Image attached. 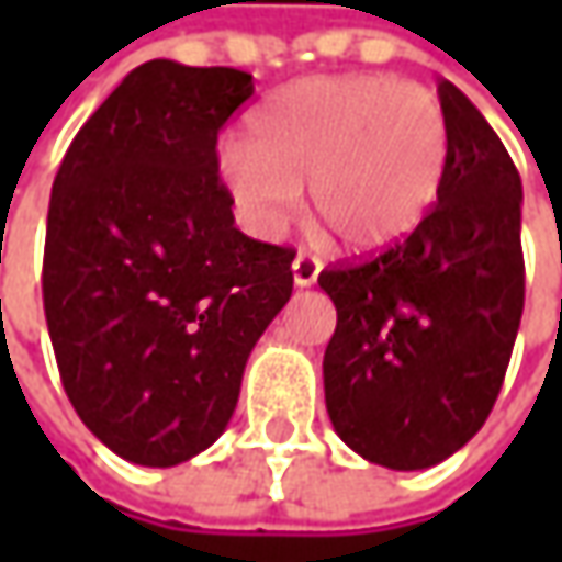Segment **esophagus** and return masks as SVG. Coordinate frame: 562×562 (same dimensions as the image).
<instances>
[{
	"mask_svg": "<svg viewBox=\"0 0 562 562\" xmlns=\"http://www.w3.org/2000/svg\"><path fill=\"white\" fill-rule=\"evenodd\" d=\"M293 284L296 288H310V284H315V278H318V262H315L313 256H306V252H300L296 259H293Z\"/></svg>",
	"mask_w": 562,
	"mask_h": 562,
	"instance_id": "1",
	"label": "esophagus"
}]
</instances>
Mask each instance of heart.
Returning a JSON list of instances; mask_svg holds the SVG:
<instances>
[{
	"instance_id": "heart-1",
	"label": "heart",
	"mask_w": 562,
	"mask_h": 562,
	"mask_svg": "<svg viewBox=\"0 0 562 562\" xmlns=\"http://www.w3.org/2000/svg\"><path fill=\"white\" fill-rule=\"evenodd\" d=\"M450 131L428 87L387 75L306 77L249 119V143L218 146V178L249 231L274 237L300 187L315 225L350 252L406 240L441 196Z\"/></svg>"
}]
</instances>
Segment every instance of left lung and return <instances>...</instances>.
<instances>
[{
	"instance_id": "obj_1",
	"label": "left lung",
	"mask_w": 562,
	"mask_h": 562,
	"mask_svg": "<svg viewBox=\"0 0 562 562\" xmlns=\"http://www.w3.org/2000/svg\"><path fill=\"white\" fill-rule=\"evenodd\" d=\"M450 156L441 196L406 240L328 266L335 300L325 406L369 463L428 469L494 409L526 303L522 181L485 115L443 80Z\"/></svg>"
}]
</instances>
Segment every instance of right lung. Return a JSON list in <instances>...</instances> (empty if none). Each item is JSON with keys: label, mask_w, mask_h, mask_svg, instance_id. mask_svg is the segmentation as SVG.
<instances>
[{"label": "right lung", "mask_w": 562, "mask_h": 562, "mask_svg": "<svg viewBox=\"0 0 562 562\" xmlns=\"http://www.w3.org/2000/svg\"><path fill=\"white\" fill-rule=\"evenodd\" d=\"M252 75L153 58L58 165L43 310L80 422L137 465L218 441L249 350L293 291L296 249L234 227L215 146Z\"/></svg>", "instance_id": "obj_1"}]
</instances>
